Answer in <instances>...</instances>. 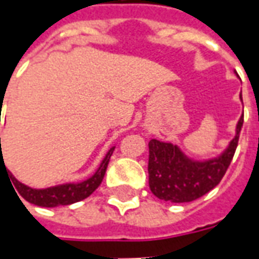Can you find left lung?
<instances>
[{
	"label": "left lung",
	"mask_w": 259,
	"mask_h": 259,
	"mask_svg": "<svg viewBox=\"0 0 259 259\" xmlns=\"http://www.w3.org/2000/svg\"><path fill=\"white\" fill-rule=\"evenodd\" d=\"M243 122L244 115L240 118L236 136L230 141L228 150L219 158L205 162L191 161L170 143H162L155 139L150 141L148 183L152 194L170 202H190L217 187L233 159Z\"/></svg>",
	"instance_id": "1"
}]
</instances>
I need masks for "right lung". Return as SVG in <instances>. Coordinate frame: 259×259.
I'll use <instances>...</instances> for the list:
<instances>
[{
	"label": "right lung",
	"mask_w": 259,
	"mask_h": 259,
	"mask_svg": "<svg viewBox=\"0 0 259 259\" xmlns=\"http://www.w3.org/2000/svg\"><path fill=\"white\" fill-rule=\"evenodd\" d=\"M1 144V139H0ZM115 148H111L108 151L107 157L104 158V161L100 165V168L97 170L96 174L91 176L90 179L84 180L81 183H77V185H73V183H69V185H62L57 186V187H50V189H42V190H36V189H31V187H27V186L22 185L20 182L15 179L12 175L8 172V178H11V185H14L15 190L18 191L26 201H29L31 204L38 206H47V208H51V206H58V205H69V204H73V202H77V201H81L87 198L89 195L96 190L98 186L101 185L102 179L105 176V172H107L108 163H109V159H111V155ZM3 152V151H1ZM4 158L1 155L0 158V166L3 165ZM5 166V163H4ZM7 170V168H5ZM19 197V195H18Z\"/></svg>",
	"instance_id": "1"
}]
</instances>
